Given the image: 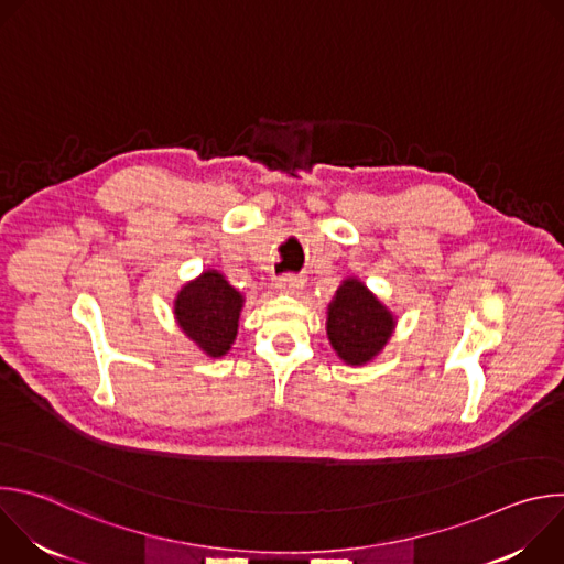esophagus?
Wrapping results in <instances>:
<instances>
[{
  "mask_svg": "<svg viewBox=\"0 0 564 564\" xmlns=\"http://www.w3.org/2000/svg\"><path fill=\"white\" fill-rule=\"evenodd\" d=\"M276 288L283 290V292H296V290L303 288V279H301L299 274L288 272V274H281V276L276 279Z\"/></svg>",
  "mask_w": 564,
  "mask_h": 564,
  "instance_id": "34e87169",
  "label": "esophagus"
}]
</instances>
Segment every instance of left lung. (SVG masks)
<instances>
[{
  "instance_id": "8db88e82",
  "label": "left lung",
  "mask_w": 564,
  "mask_h": 564,
  "mask_svg": "<svg viewBox=\"0 0 564 564\" xmlns=\"http://www.w3.org/2000/svg\"><path fill=\"white\" fill-rule=\"evenodd\" d=\"M328 310V339L350 366L370 361L394 328L392 314L359 281H346Z\"/></svg>"
}]
</instances>
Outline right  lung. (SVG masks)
<instances>
[{
  "label": "right lung",
  "mask_w": 564,
  "mask_h": 564,
  "mask_svg": "<svg viewBox=\"0 0 564 564\" xmlns=\"http://www.w3.org/2000/svg\"><path fill=\"white\" fill-rule=\"evenodd\" d=\"M240 305L243 296L209 270L181 290L174 310L183 333L209 357H220L234 344Z\"/></svg>",
  "instance_id": "add662e5"
}]
</instances>
